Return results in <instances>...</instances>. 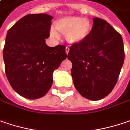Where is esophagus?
<instances>
[{"label": "esophagus", "instance_id": "1", "mask_svg": "<svg viewBox=\"0 0 130 130\" xmlns=\"http://www.w3.org/2000/svg\"><path fill=\"white\" fill-rule=\"evenodd\" d=\"M69 52V48L68 47H66V53H67V54H68Z\"/></svg>", "mask_w": 130, "mask_h": 130}]
</instances>
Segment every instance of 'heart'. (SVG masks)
<instances>
[{
	"instance_id": "b5f03b06",
	"label": "heart",
	"mask_w": 130,
	"mask_h": 130,
	"mask_svg": "<svg viewBox=\"0 0 130 130\" xmlns=\"http://www.w3.org/2000/svg\"><path fill=\"white\" fill-rule=\"evenodd\" d=\"M55 29L65 35L70 44H77L86 39L91 31V23L87 19L79 17H67L62 18L55 24ZM53 36H57L55 31L51 32Z\"/></svg>"
}]
</instances>
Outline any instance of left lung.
Masks as SVG:
<instances>
[{
  "label": "left lung",
  "instance_id": "obj_1",
  "mask_svg": "<svg viewBox=\"0 0 130 130\" xmlns=\"http://www.w3.org/2000/svg\"><path fill=\"white\" fill-rule=\"evenodd\" d=\"M93 27L83 42L73 44L68 53L71 74L77 91L83 97L99 100L116 86L124 61L123 39L107 21L93 19Z\"/></svg>",
  "mask_w": 130,
  "mask_h": 130
}]
</instances>
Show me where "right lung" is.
I'll list each match as a JSON object with an SVG mask.
<instances>
[{
	"instance_id": "add662e5",
	"label": "right lung",
	"mask_w": 130,
	"mask_h": 130,
	"mask_svg": "<svg viewBox=\"0 0 130 130\" xmlns=\"http://www.w3.org/2000/svg\"><path fill=\"white\" fill-rule=\"evenodd\" d=\"M53 17L30 14L19 20L6 34L3 48L5 72L11 86L29 100L44 96L53 84V73L67 58L64 45L48 47Z\"/></svg>"
}]
</instances>
